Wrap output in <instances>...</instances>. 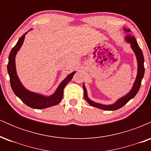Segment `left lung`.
<instances>
[{
	"label": "left lung",
	"instance_id": "obj_1",
	"mask_svg": "<svg viewBox=\"0 0 151 151\" xmlns=\"http://www.w3.org/2000/svg\"><path fill=\"white\" fill-rule=\"evenodd\" d=\"M124 30L125 31V32L127 33V35H126L125 37L126 41L131 44V48H132L133 51L134 52L135 55H136L137 59V63H138V72H137V76L136 78V80H135L134 83H133V85L132 86V89H131V91H130L127 94H126L124 96H123V97L118 99L115 103L113 104L104 105L101 104L96 103V102L91 101V100L88 97L87 91H86L85 85H84V84H83L84 99H85L91 106L96 107V108L102 109V110L114 111L117 110V109L124 106L125 105L126 103H128L131 99L134 97L136 95V93H138V90L140 89V86H141L142 79H143V76H144V58H143L142 50L141 48H140L139 45H138L136 38L133 37V35H131V34H129V32H131V30H130L129 29L126 28H124Z\"/></svg>",
	"mask_w": 151,
	"mask_h": 151
}]
</instances>
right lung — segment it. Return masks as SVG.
Listing matches in <instances>:
<instances>
[{
    "label": "right lung",
    "mask_w": 151,
    "mask_h": 151,
    "mask_svg": "<svg viewBox=\"0 0 151 151\" xmlns=\"http://www.w3.org/2000/svg\"><path fill=\"white\" fill-rule=\"evenodd\" d=\"M27 33V32L20 37L17 44L10 51L9 58H8V64L7 68H8V72L10 77V82L12 89H13L15 94L24 104H25L26 105L28 106L29 107H31V108L42 109L58 104L63 97L64 88L72 79L76 72H73L69 74L60 83L55 92L51 96H44V95L32 92V91L26 89L22 84V83L20 82V79L17 75L16 67H15V56L22 45L25 35Z\"/></svg>",
    "instance_id": "obj_1"
}]
</instances>
